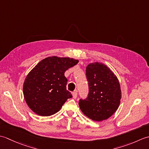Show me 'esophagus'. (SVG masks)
I'll list each match as a JSON object with an SVG mask.
<instances>
[{
	"label": "esophagus",
	"mask_w": 149,
	"mask_h": 149,
	"mask_svg": "<svg viewBox=\"0 0 149 149\" xmlns=\"http://www.w3.org/2000/svg\"><path fill=\"white\" fill-rule=\"evenodd\" d=\"M72 96H73V98L74 99H76L77 97V93L76 91H74V92H72Z\"/></svg>",
	"instance_id": "1"
}]
</instances>
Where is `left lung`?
Listing matches in <instances>:
<instances>
[{"mask_svg":"<svg viewBox=\"0 0 149 149\" xmlns=\"http://www.w3.org/2000/svg\"><path fill=\"white\" fill-rule=\"evenodd\" d=\"M89 85L88 97L79 102L81 111L93 121L111 116L118 109L122 98L120 84L116 75L102 63H91L86 70Z\"/></svg>","mask_w":149,"mask_h":149,"instance_id":"8db88e82","label":"left lung"}]
</instances>
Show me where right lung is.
<instances>
[{"label":"right lung","instance_id":"right-lung-1","mask_svg":"<svg viewBox=\"0 0 149 149\" xmlns=\"http://www.w3.org/2000/svg\"><path fill=\"white\" fill-rule=\"evenodd\" d=\"M79 60L51 56L42 59L25 79L23 93L29 108L42 116L52 115L61 109L71 93L66 90V70L77 65Z\"/></svg>","mask_w":149,"mask_h":149}]
</instances>
